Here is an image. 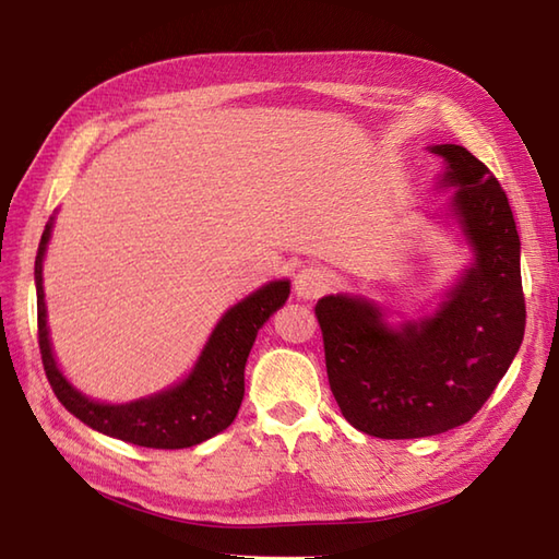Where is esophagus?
I'll return each instance as SVG.
<instances>
[{
    "instance_id": "obj_1",
    "label": "esophagus",
    "mask_w": 559,
    "mask_h": 559,
    "mask_svg": "<svg viewBox=\"0 0 559 559\" xmlns=\"http://www.w3.org/2000/svg\"><path fill=\"white\" fill-rule=\"evenodd\" d=\"M330 287V275L323 267L316 265H306L299 270V275L294 280V292L301 299H316Z\"/></svg>"
}]
</instances>
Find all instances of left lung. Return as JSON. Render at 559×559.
Listing matches in <instances>:
<instances>
[{
    "mask_svg": "<svg viewBox=\"0 0 559 559\" xmlns=\"http://www.w3.org/2000/svg\"><path fill=\"white\" fill-rule=\"evenodd\" d=\"M443 180L459 186L453 207L475 265L437 316L391 330L379 309L349 296L316 304L328 383L347 423L369 437L419 439L461 427L502 381L526 330L521 241L507 192L480 158L459 144Z\"/></svg>",
    "mask_w": 559,
    "mask_h": 559,
    "instance_id": "left-lung-1",
    "label": "left lung"
}]
</instances>
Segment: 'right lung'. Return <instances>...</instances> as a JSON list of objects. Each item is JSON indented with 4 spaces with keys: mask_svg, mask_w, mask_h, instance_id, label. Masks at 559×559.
<instances>
[{
    "mask_svg": "<svg viewBox=\"0 0 559 559\" xmlns=\"http://www.w3.org/2000/svg\"><path fill=\"white\" fill-rule=\"evenodd\" d=\"M48 222L36 255L38 292V345L43 369L52 391L74 417L100 435L116 437L146 449H188L219 435L234 423L243 401V369L258 330L287 301L289 282H270L246 296L216 323L210 343L204 345L195 369L176 389L128 405H104L74 391L60 373L52 357L43 299V255L50 241Z\"/></svg>",
    "mask_w": 559,
    "mask_h": 559,
    "instance_id": "obj_1",
    "label": "right lung"
}]
</instances>
